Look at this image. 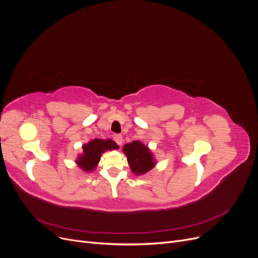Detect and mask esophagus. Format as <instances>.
Masks as SVG:
<instances>
[{
	"label": "esophagus",
	"instance_id": "obj_1",
	"mask_svg": "<svg viewBox=\"0 0 258 258\" xmlns=\"http://www.w3.org/2000/svg\"><path fill=\"white\" fill-rule=\"evenodd\" d=\"M114 140H115V142L118 144V145H121L122 144V136L121 135H114Z\"/></svg>",
	"mask_w": 258,
	"mask_h": 258
}]
</instances>
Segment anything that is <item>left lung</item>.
Listing matches in <instances>:
<instances>
[{"label": "left lung", "instance_id": "obj_1", "mask_svg": "<svg viewBox=\"0 0 258 258\" xmlns=\"http://www.w3.org/2000/svg\"><path fill=\"white\" fill-rule=\"evenodd\" d=\"M122 151L127 155L130 168L136 174L146 173L155 166L153 156L148 151L147 146L143 145L140 141L126 144Z\"/></svg>", "mask_w": 258, "mask_h": 258}]
</instances>
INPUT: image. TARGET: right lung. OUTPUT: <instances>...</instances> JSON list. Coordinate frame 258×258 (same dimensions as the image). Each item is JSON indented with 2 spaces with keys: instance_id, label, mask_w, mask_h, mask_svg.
Wrapping results in <instances>:
<instances>
[{
  "instance_id": "right-lung-1",
  "label": "right lung",
  "mask_w": 258,
  "mask_h": 258,
  "mask_svg": "<svg viewBox=\"0 0 258 258\" xmlns=\"http://www.w3.org/2000/svg\"><path fill=\"white\" fill-rule=\"evenodd\" d=\"M118 145H117L112 140H101L96 139L92 140L88 144H85L83 146V155L80 156L77 163L85 170V171H91L96 168L98 162L101 158V154L105 151L117 150Z\"/></svg>"
}]
</instances>
